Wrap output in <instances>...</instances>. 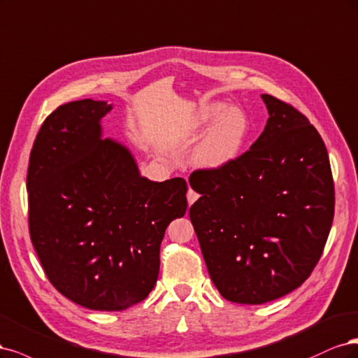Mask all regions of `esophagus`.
I'll list each match as a JSON object with an SVG mask.
<instances>
[{"mask_svg": "<svg viewBox=\"0 0 358 358\" xmlns=\"http://www.w3.org/2000/svg\"><path fill=\"white\" fill-rule=\"evenodd\" d=\"M198 198H199V194L196 193L193 189H189V192H187V202H189V205H192L193 202L198 201Z\"/></svg>", "mask_w": 358, "mask_h": 358, "instance_id": "34e87169", "label": "esophagus"}]
</instances>
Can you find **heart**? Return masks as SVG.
<instances>
[{
  "instance_id": "b5f03b06",
  "label": "heart",
  "mask_w": 358,
  "mask_h": 358,
  "mask_svg": "<svg viewBox=\"0 0 358 358\" xmlns=\"http://www.w3.org/2000/svg\"><path fill=\"white\" fill-rule=\"evenodd\" d=\"M218 118L215 124L196 148L194 164L205 169L222 168L239 156L248 134V120L244 111L215 102L203 107L196 119L198 126H208Z\"/></svg>"
}]
</instances>
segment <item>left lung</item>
<instances>
[{
    "label": "left lung",
    "instance_id": "8db88e82",
    "mask_svg": "<svg viewBox=\"0 0 358 358\" xmlns=\"http://www.w3.org/2000/svg\"><path fill=\"white\" fill-rule=\"evenodd\" d=\"M269 119L244 155L192 172L201 198L190 220L217 290L262 305L301 287L318 263L334 214L329 155L290 103L263 94Z\"/></svg>",
    "mask_w": 358,
    "mask_h": 358
}]
</instances>
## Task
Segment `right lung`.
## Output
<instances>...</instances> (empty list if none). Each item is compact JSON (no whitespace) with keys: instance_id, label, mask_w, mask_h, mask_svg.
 <instances>
[{"instance_id":"1","label":"right lung","mask_w":358,"mask_h":358,"mask_svg":"<svg viewBox=\"0 0 358 358\" xmlns=\"http://www.w3.org/2000/svg\"><path fill=\"white\" fill-rule=\"evenodd\" d=\"M106 101L56 108L34 141L27 176L29 234L57 292L94 310L144 301L159 275L168 224L187 210L184 178L141 177L123 144L102 140Z\"/></svg>"}]
</instances>
